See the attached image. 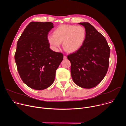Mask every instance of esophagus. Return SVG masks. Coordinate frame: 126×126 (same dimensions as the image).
<instances>
[{"mask_svg": "<svg viewBox=\"0 0 126 126\" xmlns=\"http://www.w3.org/2000/svg\"><path fill=\"white\" fill-rule=\"evenodd\" d=\"M63 58H64V59H67V56L64 55V56H63Z\"/></svg>", "mask_w": 126, "mask_h": 126, "instance_id": "1", "label": "esophagus"}]
</instances>
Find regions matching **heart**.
Wrapping results in <instances>:
<instances>
[{
	"label": "heart",
	"mask_w": 126,
	"mask_h": 126,
	"mask_svg": "<svg viewBox=\"0 0 126 126\" xmlns=\"http://www.w3.org/2000/svg\"><path fill=\"white\" fill-rule=\"evenodd\" d=\"M87 36L85 28L81 26L63 24L53 32V36L47 38L53 49L57 51L63 42L64 49L69 53H74L83 46Z\"/></svg>",
	"instance_id": "b5f03b06"
}]
</instances>
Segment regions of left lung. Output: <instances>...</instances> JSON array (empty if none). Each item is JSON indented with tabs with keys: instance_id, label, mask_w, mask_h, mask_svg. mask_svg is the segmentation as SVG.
Returning <instances> with one entry per match:
<instances>
[{
	"instance_id": "left-lung-1",
	"label": "left lung",
	"mask_w": 126,
	"mask_h": 126,
	"mask_svg": "<svg viewBox=\"0 0 126 126\" xmlns=\"http://www.w3.org/2000/svg\"><path fill=\"white\" fill-rule=\"evenodd\" d=\"M84 26L87 36L82 48L68 55L71 62V74L80 87L90 89L104 79L109 66L110 48L104 36L88 22Z\"/></svg>"
}]
</instances>
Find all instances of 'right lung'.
<instances>
[{
  "mask_svg": "<svg viewBox=\"0 0 126 126\" xmlns=\"http://www.w3.org/2000/svg\"><path fill=\"white\" fill-rule=\"evenodd\" d=\"M53 27L51 22H31L17 43L14 58L18 73L26 85L37 90L53 84L63 59L62 53L49 48L47 35Z\"/></svg>",
  "mask_w": 126,
  "mask_h": 126,
  "instance_id": "1",
  "label": "right lung"
}]
</instances>
